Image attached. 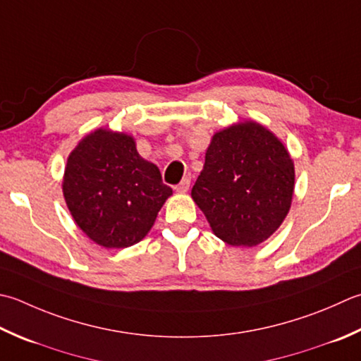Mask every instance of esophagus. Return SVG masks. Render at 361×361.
<instances>
[{
  "label": "esophagus",
  "instance_id": "esophagus-1",
  "mask_svg": "<svg viewBox=\"0 0 361 361\" xmlns=\"http://www.w3.org/2000/svg\"><path fill=\"white\" fill-rule=\"evenodd\" d=\"M189 186H190V178H189V176H185V178L181 180L180 185L175 186V190H176V192H180V194H185V192H188Z\"/></svg>",
  "mask_w": 361,
  "mask_h": 361
}]
</instances>
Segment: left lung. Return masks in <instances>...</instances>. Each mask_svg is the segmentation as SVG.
Returning <instances> with one entry per match:
<instances>
[{"label": "left lung", "mask_w": 361, "mask_h": 361, "mask_svg": "<svg viewBox=\"0 0 361 361\" xmlns=\"http://www.w3.org/2000/svg\"><path fill=\"white\" fill-rule=\"evenodd\" d=\"M294 181L283 142L264 125L244 120L214 133L190 195L219 239L255 247L285 221Z\"/></svg>", "instance_id": "8db88e82"}]
</instances>
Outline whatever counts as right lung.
<instances>
[{"mask_svg": "<svg viewBox=\"0 0 361 361\" xmlns=\"http://www.w3.org/2000/svg\"><path fill=\"white\" fill-rule=\"evenodd\" d=\"M62 192L84 235L104 249H125L147 236L172 189L133 136L98 128L68 154Z\"/></svg>", "mask_w": 361, "mask_h": 361, "instance_id": "obj_1", "label": "right lung"}]
</instances>
